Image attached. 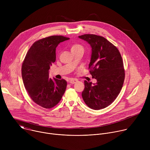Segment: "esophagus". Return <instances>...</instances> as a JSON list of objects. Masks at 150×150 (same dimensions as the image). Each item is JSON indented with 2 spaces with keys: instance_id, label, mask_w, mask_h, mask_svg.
Here are the masks:
<instances>
[{
  "instance_id": "esophagus-1",
  "label": "esophagus",
  "mask_w": 150,
  "mask_h": 150,
  "mask_svg": "<svg viewBox=\"0 0 150 150\" xmlns=\"http://www.w3.org/2000/svg\"><path fill=\"white\" fill-rule=\"evenodd\" d=\"M69 82L70 83H75L76 82H78V80L76 79H71Z\"/></svg>"
}]
</instances>
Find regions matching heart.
I'll list each match as a JSON object with an SVG mask.
<instances>
[{"instance_id": "obj_1", "label": "heart", "mask_w": 150, "mask_h": 150, "mask_svg": "<svg viewBox=\"0 0 150 150\" xmlns=\"http://www.w3.org/2000/svg\"><path fill=\"white\" fill-rule=\"evenodd\" d=\"M83 49L82 46L78 44H75L74 45H72L71 47V51L72 50H78V49Z\"/></svg>"}]
</instances>
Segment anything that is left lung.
<instances>
[{"label":"left lung","instance_id":"obj_1","mask_svg":"<svg viewBox=\"0 0 150 150\" xmlns=\"http://www.w3.org/2000/svg\"><path fill=\"white\" fill-rule=\"evenodd\" d=\"M91 47L89 64L96 83L84 81L82 98L90 108L100 110L110 105L118 96L125 79V71L118 49L104 37L94 34L78 37Z\"/></svg>","mask_w":150,"mask_h":150}]
</instances>
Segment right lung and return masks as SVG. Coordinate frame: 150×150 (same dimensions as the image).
Returning <instances> with one entry per match:
<instances>
[{
	"label": "right lung",
	"mask_w": 150,
	"mask_h": 150,
	"mask_svg": "<svg viewBox=\"0 0 150 150\" xmlns=\"http://www.w3.org/2000/svg\"><path fill=\"white\" fill-rule=\"evenodd\" d=\"M53 35L35 41L28 51L22 65V78L30 97L46 109L53 108L65 93L67 82L51 79L49 69L56 60V48L60 42L69 40Z\"/></svg>",
	"instance_id": "right-lung-1"
}]
</instances>
